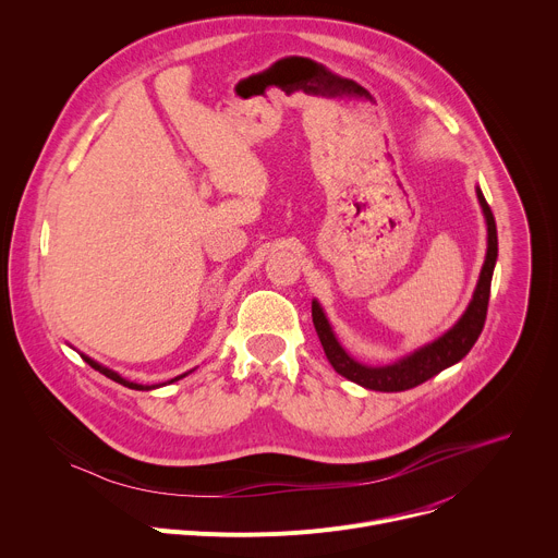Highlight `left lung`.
Segmentation results:
<instances>
[{
    "label": "left lung",
    "instance_id": "1",
    "mask_svg": "<svg viewBox=\"0 0 558 558\" xmlns=\"http://www.w3.org/2000/svg\"><path fill=\"white\" fill-rule=\"evenodd\" d=\"M476 198L482 203L486 222H488V254L486 263L480 276V282H476L472 302L468 304L465 313L461 315V320L444 333L439 340L422 347L413 355L388 364V366H364L355 362L336 340L329 320L325 317L320 304L313 302L311 304V315H313V327L317 331V338L323 342V349L327 353V360L331 366L347 379L371 388V390H381V392H397V390H409L426 379L435 377L444 368L457 364L461 357L468 355V351L474 347V342L480 340L484 325H486V315H488V302H490V282H493V271L497 263V222L493 216L490 205L486 203L482 190H476Z\"/></svg>",
    "mask_w": 558,
    "mask_h": 558
}]
</instances>
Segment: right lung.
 I'll return each mask as SVG.
<instances>
[{"label":"right lung","mask_w":558,"mask_h":558,"mask_svg":"<svg viewBox=\"0 0 558 558\" xmlns=\"http://www.w3.org/2000/svg\"><path fill=\"white\" fill-rule=\"evenodd\" d=\"M95 371H99V373H104L106 377H110V379H114V381H119V384H123V386H128V388H134V390H149V388H154V386H141V384H134V381H128V379H123L121 375H117L114 371H110V368H106V366H101V364H97L95 360H90V357H86V355H82ZM183 377V375H181ZM181 377H177V379H181ZM174 381V379H172Z\"/></svg>","instance_id":"add662e5"}]
</instances>
